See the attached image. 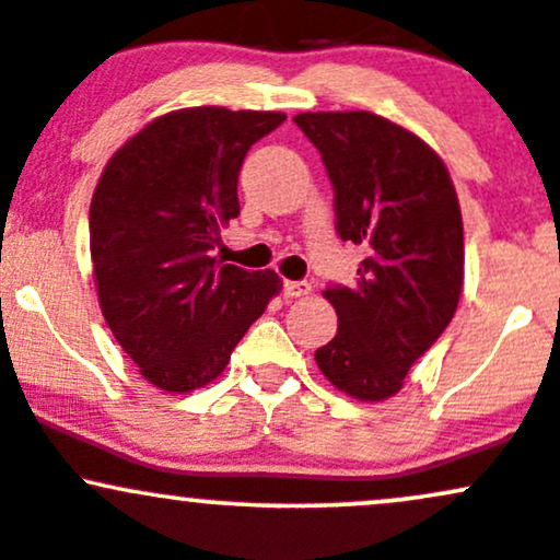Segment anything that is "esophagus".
Listing matches in <instances>:
<instances>
[{"label":"esophagus","mask_w":560,"mask_h":560,"mask_svg":"<svg viewBox=\"0 0 560 560\" xmlns=\"http://www.w3.org/2000/svg\"><path fill=\"white\" fill-rule=\"evenodd\" d=\"M311 284L308 281H284V298H308Z\"/></svg>","instance_id":"obj_1"}]
</instances>
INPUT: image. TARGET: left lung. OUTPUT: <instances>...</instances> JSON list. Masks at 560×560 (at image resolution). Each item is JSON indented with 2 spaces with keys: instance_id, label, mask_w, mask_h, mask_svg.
Instances as JSON below:
<instances>
[{
  "instance_id": "obj_1",
  "label": "left lung",
  "mask_w": 560,
  "mask_h": 560,
  "mask_svg": "<svg viewBox=\"0 0 560 560\" xmlns=\"http://www.w3.org/2000/svg\"><path fill=\"white\" fill-rule=\"evenodd\" d=\"M294 121L327 164L337 233L366 249L355 287L324 292L337 335L316 350V364L355 401H385L457 311L465 281L457 190L444 159L385 116L305 110Z\"/></svg>"
}]
</instances>
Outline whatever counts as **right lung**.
<instances>
[{
    "instance_id": "add662e5",
    "label": "right lung",
    "mask_w": 560,
    "mask_h": 560,
    "mask_svg": "<svg viewBox=\"0 0 560 560\" xmlns=\"http://www.w3.org/2000/svg\"><path fill=\"white\" fill-rule=\"evenodd\" d=\"M281 110H170L121 145L90 201L103 318L159 390L205 388L281 292L273 270L218 266L210 249L238 218V170Z\"/></svg>"
}]
</instances>
